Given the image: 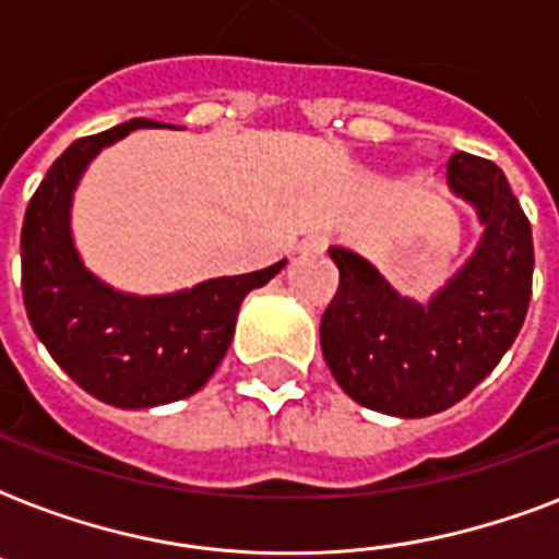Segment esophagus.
<instances>
[{
	"instance_id": "34e87169",
	"label": "esophagus",
	"mask_w": 559,
	"mask_h": 559,
	"mask_svg": "<svg viewBox=\"0 0 559 559\" xmlns=\"http://www.w3.org/2000/svg\"><path fill=\"white\" fill-rule=\"evenodd\" d=\"M324 246H328V237L324 235H310L301 240V249H305V252H322Z\"/></svg>"
}]
</instances>
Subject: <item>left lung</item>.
I'll return each mask as SVG.
<instances>
[{
	"instance_id": "8db88e82",
	"label": "left lung",
	"mask_w": 559,
	"mask_h": 559,
	"mask_svg": "<svg viewBox=\"0 0 559 559\" xmlns=\"http://www.w3.org/2000/svg\"><path fill=\"white\" fill-rule=\"evenodd\" d=\"M447 186L476 209L481 237L459 272L420 305L362 254L331 246L340 289L322 316L324 362L359 406L426 417L464 400L499 366L531 301V223L493 162L452 153Z\"/></svg>"
}]
</instances>
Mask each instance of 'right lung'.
Returning <instances> with one entry per match:
<instances>
[{
  "label": "right lung",
  "instance_id": "obj_1",
  "mask_svg": "<svg viewBox=\"0 0 559 559\" xmlns=\"http://www.w3.org/2000/svg\"><path fill=\"white\" fill-rule=\"evenodd\" d=\"M156 127L170 124L133 118L69 144L22 223V298L31 328L83 391L116 408L165 406L200 391L226 357L243 298L287 263L162 296L116 289L83 263L72 235V200L83 174L104 147Z\"/></svg>",
  "mask_w": 559,
  "mask_h": 559
}]
</instances>
